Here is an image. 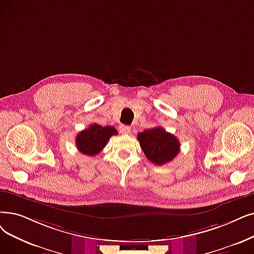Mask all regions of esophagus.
<instances>
[{"label": "esophagus", "mask_w": 254, "mask_h": 254, "mask_svg": "<svg viewBox=\"0 0 254 254\" xmlns=\"http://www.w3.org/2000/svg\"><path fill=\"white\" fill-rule=\"evenodd\" d=\"M119 131L121 134H125V135H128L130 133V127L128 126H125V125H121L119 127Z\"/></svg>", "instance_id": "34e87169"}]
</instances>
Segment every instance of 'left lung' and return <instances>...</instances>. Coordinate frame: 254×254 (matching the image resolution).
<instances>
[{"label": "left lung", "mask_w": 254, "mask_h": 254, "mask_svg": "<svg viewBox=\"0 0 254 254\" xmlns=\"http://www.w3.org/2000/svg\"><path fill=\"white\" fill-rule=\"evenodd\" d=\"M137 139L146 158L158 166L171 162L180 152L178 138L160 127L143 130Z\"/></svg>", "instance_id": "1"}]
</instances>
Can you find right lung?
<instances>
[{
	"label": "right lung",
	"instance_id": "add662e5",
	"mask_svg": "<svg viewBox=\"0 0 254 254\" xmlns=\"http://www.w3.org/2000/svg\"><path fill=\"white\" fill-rule=\"evenodd\" d=\"M113 135H117V130L113 127H102L97 124H92L76 135L75 145L82 153L93 157L103 150L108 140Z\"/></svg>",
	"mask_w": 254,
	"mask_h": 254
}]
</instances>
